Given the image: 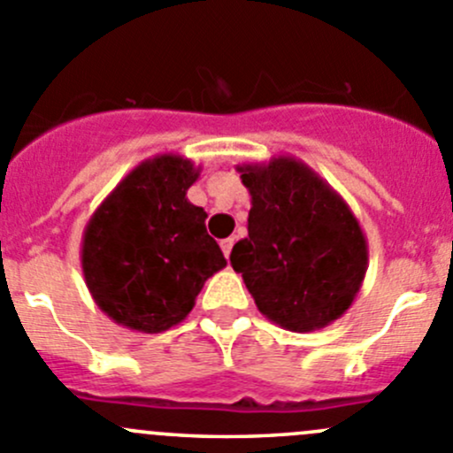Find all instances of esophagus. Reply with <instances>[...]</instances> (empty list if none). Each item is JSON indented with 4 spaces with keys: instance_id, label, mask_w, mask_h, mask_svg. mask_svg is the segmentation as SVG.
<instances>
[{
    "instance_id": "esophagus-1",
    "label": "esophagus",
    "mask_w": 453,
    "mask_h": 453,
    "mask_svg": "<svg viewBox=\"0 0 453 453\" xmlns=\"http://www.w3.org/2000/svg\"><path fill=\"white\" fill-rule=\"evenodd\" d=\"M232 248H234V239H223L221 241V250H223V254H226V258L230 256Z\"/></svg>"
}]
</instances>
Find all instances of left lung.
<instances>
[{
    "mask_svg": "<svg viewBox=\"0 0 453 453\" xmlns=\"http://www.w3.org/2000/svg\"><path fill=\"white\" fill-rule=\"evenodd\" d=\"M236 171L252 208L232 267L269 322L294 333L328 326L349 311L366 276L368 243L357 217L291 155Z\"/></svg>",
    "mask_w": 453,
    "mask_h": 453,
    "instance_id": "8db88e82",
    "label": "left lung"
}]
</instances>
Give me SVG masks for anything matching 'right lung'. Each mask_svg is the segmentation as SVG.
Returning a JSON list of instances; mask_svg holds the SVG:
<instances>
[{
    "label": "right lung",
    "mask_w": 453,
    "mask_h": 453,
    "mask_svg": "<svg viewBox=\"0 0 453 453\" xmlns=\"http://www.w3.org/2000/svg\"><path fill=\"white\" fill-rule=\"evenodd\" d=\"M201 166L175 153L140 162L87 221L81 265L91 298L120 326L162 333L186 319L203 282L226 267L186 193Z\"/></svg>",
    "instance_id": "obj_1"
}]
</instances>
